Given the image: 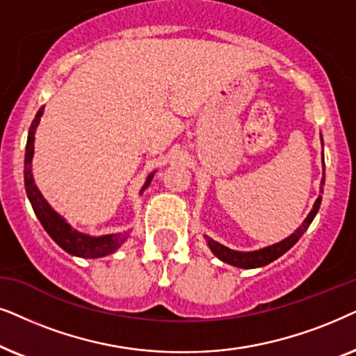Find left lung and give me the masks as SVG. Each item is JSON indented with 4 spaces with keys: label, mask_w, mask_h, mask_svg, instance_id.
I'll return each mask as SVG.
<instances>
[{
    "label": "left lung",
    "mask_w": 356,
    "mask_h": 356,
    "mask_svg": "<svg viewBox=\"0 0 356 356\" xmlns=\"http://www.w3.org/2000/svg\"><path fill=\"white\" fill-rule=\"evenodd\" d=\"M322 158H324V156H322ZM324 181H325V175L322 177V186H324ZM321 193H322V187H321ZM321 200H322V197L319 195V197H317L316 203H314V208H312L309 215H307L305 222H302V225L298 227V229L290 236V238H286L285 241H282V243H278V244L270 245V248L255 250V252H236V250L227 249V248H225V245L218 244L213 239L207 238L208 245H210L211 252L215 254L218 259H221L222 262H226V264L234 265V267H239V268L264 267V265L273 262L275 259H278L280 255L285 254L286 250H290L293 245H295L298 241H300L301 236L305 234V231L307 229V227H309L312 220H314L316 213L319 211Z\"/></svg>",
    "instance_id": "8db88e82"
}]
</instances>
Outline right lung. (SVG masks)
I'll list each match as a JSON object with an SVG mask.
<instances>
[{"label":"right lung","instance_id":"right-lung-1","mask_svg":"<svg viewBox=\"0 0 356 356\" xmlns=\"http://www.w3.org/2000/svg\"><path fill=\"white\" fill-rule=\"evenodd\" d=\"M42 113H44V107L39 108V112L35 113V118L31 123L29 136H27V145H26V159H24V184H26V192H27V197H29L32 208H34V213L37 215V218H39L40 225L44 226V229L50 234V238L68 254L78 255V257H89V259L104 257V255L112 254L113 250L120 248L122 243H125V239L129 238V234L118 233V234L102 236V238H91V236L73 231L63 218H60L54 210H51L49 203H47L44 200V197L40 195L39 188L35 187L34 179H32L31 163H32V156H34V134H35L37 125H39ZM151 179H153V175H149L148 181H146L143 188H141V192L149 186Z\"/></svg>","mask_w":356,"mask_h":356}]
</instances>
